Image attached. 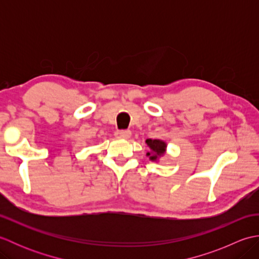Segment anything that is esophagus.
Wrapping results in <instances>:
<instances>
[{"instance_id": "34e87169", "label": "esophagus", "mask_w": 259, "mask_h": 259, "mask_svg": "<svg viewBox=\"0 0 259 259\" xmlns=\"http://www.w3.org/2000/svg\"><path fill=\"white\" fill-rule=\"evenodd\" d=\"M114 136L120 139H129L131 136L130 130H117L114 133Z\"/></svg>"}]
</instances>
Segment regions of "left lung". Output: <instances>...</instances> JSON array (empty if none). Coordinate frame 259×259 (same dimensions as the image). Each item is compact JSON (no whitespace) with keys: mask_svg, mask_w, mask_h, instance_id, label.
I'll use <instances>...</instances> for the list:
<instances>
[{"mask_svg":"<svg viewBox=\"0 0 259 259\" xmlns=\"http://www.w3.org/2000/svg\"><path fill=\"white\" fill-rule=\"evenodd\" d=\"M147 146L150 148V152H147V156L149 157L150 160L157 161L159 158L164 155L166 152L167 144L162 140L159 139H147L146 140Z\"/></svg>","mask_w":259,"mask_h":259,"instance_id":"1","label":"left lung"}]
</instances>
